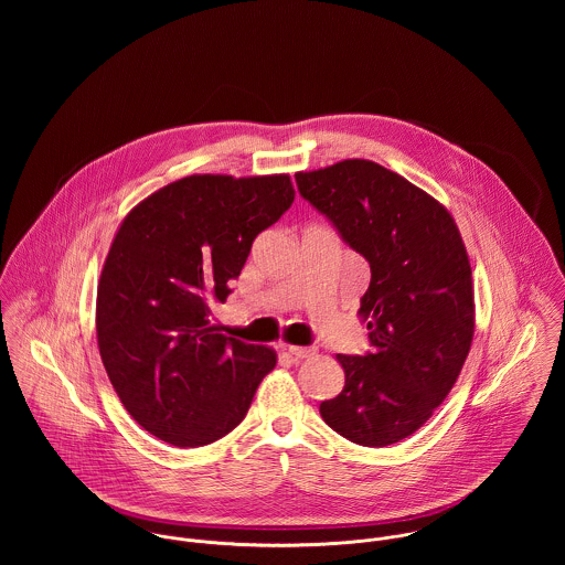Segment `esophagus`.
<instances>
[{"label": "esophagus", "mask_w": 565, "mask_h": 565, "mask_svg": "<svg viewBox=\"0 0 565 565\" xmlns=\"http://www.w3.org/2000/svg\"><path fill=\"white\" fill-rule=\"evenodd\" d=\"M285 350L296 359H309L316 354V348H307V345H285Z\"/></svg>", "instance_id": "1"}]
</instances>
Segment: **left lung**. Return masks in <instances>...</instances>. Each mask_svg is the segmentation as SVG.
I'll list each match as a JSON object with an SVG mask.
<instances>
[{
	"label": "left lung",
	"mask_w": 565,
	"mask_h": 565,
	"mask_svg": "<svg viewBox=\"0 0 565 565\" xmlns=\"http://www.w3.org/2000/svg\"><path fill=\"white\" fill-rule=\"evenodd\" d=\"M298 191L370 263L359 316L372 352L337 354L345 385L320 404L341 437L383 448L446 401L475 337L472 267L444 204L379 162L348 159L296 173Z\"/></svg>",
	"instance_id": "1"
}]
</instances>
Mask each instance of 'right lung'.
Returning a JSON list of instances; mask_svg holds the SVG:
<instances>
[{"label": "right lung", "instance_id": "1", "mask_svg": "<svg viewBox=\"0 0 565 565\" xmlns=\"http://www.w3.org/2000/svg\"><path fill=\"white\" fill-rule=\"evenodd\" d=\"M294 198L287 173H195L124 217L97 282V345L126 411L162 441L198 448L228 435L276 367L271 348L222 334L211 309Z\"/></svg>", "mask_w": 565, "mask_h": 565}]
</instances>
